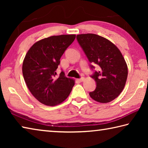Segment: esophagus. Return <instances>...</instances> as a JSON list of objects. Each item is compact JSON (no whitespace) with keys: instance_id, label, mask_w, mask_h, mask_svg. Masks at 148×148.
I'll return each mask as SVG.
<instances>
[{"instance_id":"1","label":"esophagus","mask_w":148,"mask_h":148,"mask_svg":"<svg viewBox=\"0 0 148 148\" xmlns=\"http://www.w3.org/2000/svg\"><path fill=\"white\" fill-rule=\"evenodd\" d=\"M77 80H78L79 82H84V80H85V78H84V77H82L81 78H79V79H77Z\"/></svg>"}]
</instances>
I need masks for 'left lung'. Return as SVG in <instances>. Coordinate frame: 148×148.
I'll list each match as a JSON object with an SVG mask.
<instances>
[{
  "label": "left lung",
  "instance_id": "8db88e82",
  "mask_svg": "<svg viewBox=\"0 0 148 148\" xmlns=\"http://www.w3.org/2000/svg\"><path fill=\"white\" fill-rule=\"evenodd\" d=\"M76 38L89 61L99 66V71H95L91 76L97 87L89 92L90 97L101 103L112 101L122 92L128 75L127 65L121 51L112 42L97 34H78ZM90 67L95 69L92 65Z\"/></svg>",
  "mask_w": 148,
  "mask_h": 148
}]
</instances>
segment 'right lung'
<instances>
[{
    "instance_id": "obj_1",
    "label": "right lung",
    "mask_w": 148,
    "mask_h": 148,
    "mask_svg": "<svg viewBox=\"0 0 148 148\" xmlns=\"http://www.w3.org/2000/svg\"><path fill=\"white\" fill-rule=\"evenodd\" d=\"M75 34L52 36L34 43L29 49L23 62L25 82L32 95L47 106L63 102L71 93L74 80L56 70L65 50L74 42Z\"/></svg>"
}]
</instances>
